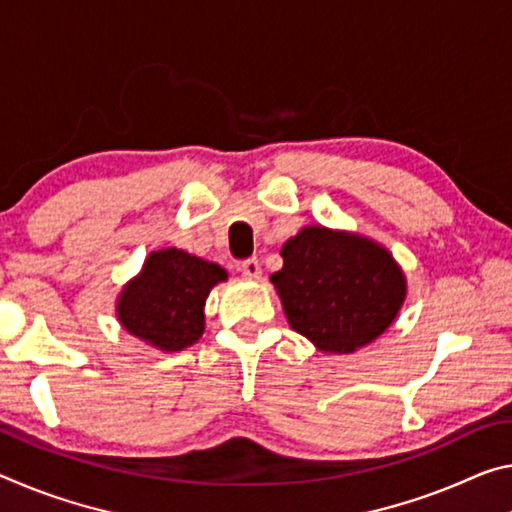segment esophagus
I'll use <instances>...</instances> for the list:
<instances>
[{"label": "esophagus", "instance_id": "obj_1", "mask_svg": "<svg viewBox=\"0 0 512 512\" xmlns=\"http://www.w3.org/2000/svg\"><path fill=\"white\" fill-rule=\"evenodd\" d=\"M239 271L246 275V278H259V275H262V266H259L257 257H248L239 264Z\"/></svg>", "mask_w": 512, "mask_h": 512}]
</instances>
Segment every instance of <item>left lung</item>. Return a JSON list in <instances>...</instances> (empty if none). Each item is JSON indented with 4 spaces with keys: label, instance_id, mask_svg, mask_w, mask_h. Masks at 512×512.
Returning a JSON list of instances; mask_svg holds the SVG:
<instances>
[{
    "label": "left lung",
    "instance_id": "obj_1",
    "mask_svg": "<svg viewBox=\"0 0 512 512\" xmlns=\"http://www.w3.org/2000/svg\"><path fill=\"white\" fill-rule=\"evenodd\" d=\"M271 275L289 326L326 353H353L389 328L405 278L378 243L358 234L305 227L282 246Z\"/></svg>",
    "mask_w": 512,
    "mask_h": 512
}]
</instances>
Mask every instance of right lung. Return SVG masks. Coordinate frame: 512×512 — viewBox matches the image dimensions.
Segmentation results:
<instances>
[{
  "label": "right lung",
  "mask_w": 512,
  "mask_h": 512,
  "mask_svg": "<svg viewBox=\"0 0 512 512\" xmlns=\"http://www.w3.org/2000/svg\"><path fill=\"white\" fill-rule=\"evenodd\" d=\"M227 278L218 264L184 250L166 248L145 259L136 280L118 300V319L127 332L161 351H182L205 330V298Z\"/></svg>",
  "instance_id": "1"
}]
</instances>
